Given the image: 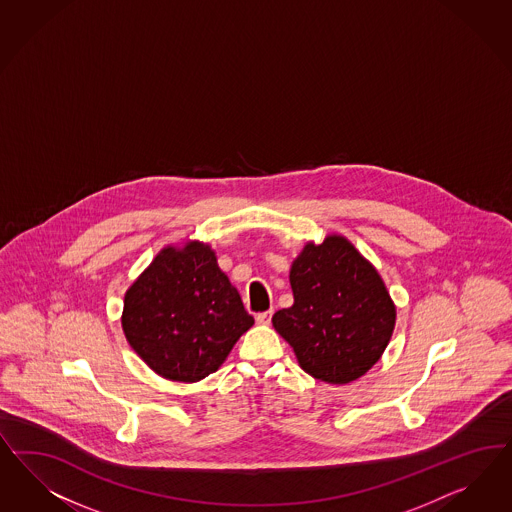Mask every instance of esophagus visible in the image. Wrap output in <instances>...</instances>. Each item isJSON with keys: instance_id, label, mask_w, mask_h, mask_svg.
<instances>
[{"instance_id": "34e87169", "label": "esophagus", "mask_w": 512, "mask_h": 512, "mask_svg": "<svg viewBox=\"0 0 512 512\" xmlns=\"http://www.w3.org/2000/svg\"><path fill=\"white\" fill-rule=\"evenodd\" d=\"M271 316H273V311L258 313L256 314V322H258V324H269V322H271Z\"/></svg>"}]
</instances>
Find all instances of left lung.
I'll use <instances>...</instances> for the list:
<instances>
[{"label": "left lung", "mask_w": 512, "mask_h": 512, "mask_svg": "<svg viewBox=\"0 0 512 512\" xmlns=\"http://www.w3.org/2000/svg\"><path fill=\"white\" fill-rule=\"evenodd\" d=\"M294 305L273 314V326L311 377L347 384L379 362L396 307L384 282L345 237L309 243L290 269Z\"/></svg>", "instance_id": "obj_1"}]
</instances>
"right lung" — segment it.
Returning <instances> with one entry per match:
<instances>
[{
  "label": "right lung",
  "instance_id": "add662e5",
  "mask_svg": "<svg viewBox=\"0 0 512 512\" xmlns=\"http://www.w3.org/2000/svg\"><path fill=\"white\" fill-rule=\"evenodd\" d=\"M252 324L215 252L196 241L164 248L124 297L128 343L169 380L198 382L215 373Z\"/></svg>",
  "mask_w": 512,
  "mask_h": 512
}]
</instances>
